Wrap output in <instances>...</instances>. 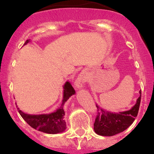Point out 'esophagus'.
<instances>
[{"label":"esophagus","instance_id":"34e87169","mask_svg":"<svg viewBox=\"0 0 154 154\" xmlns=\"http://www.w3.org/2000/svg\"><path fill=\"white\" fill-rule=\"evenodd\" d=\"M85 83V75L84 73H80L75 82V88L77 89H80L84 87Z\"/></svg>","mask_w":154,"mask_h":154}]
</instances>
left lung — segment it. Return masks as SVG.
<instances>
[{
    "label": "left lung",
    "mask_w": 154,
    "mask_h": 154,
    "mask_svg": "<svg viewBox=\"0 0 154 154\" xmlns=\"http://www.w3.org/2000/svg\"><path fill=\"white\" fill-rule=\"evenodd\" d=\"M140 96L136 103L128 111L119 113H113L100 109H98L97 116L94 123V131L102 136H113L125 131L133 123L138 113L141 99V90L139 91Z\"/></svg>",
    "instance_id": "left-lung-1"
}]
</instances>
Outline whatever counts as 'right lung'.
<instances>
[{
  "label": "right lung",
  "instance_id": "right-lung-1",
  "mask_svg": "<svg viewBox=\"0 0 154 154\" xmlns=\"http://www.w3.org/2000/svg\"><path fill=\"white\" fill-rule=\"evenodd\" d=\"M29 40H26L24 45L28 43ZM63 95L62 103L61 107L54 112L46 114H39V115H32L25 114L18 109L19 113L29 126L38 130V131L45 132L48 134H57L63 132L66 130V125L64 120L65 111L63 110V106L66 101L72 95L75 94V91L69 82L65 83L63 85Z\"/></svg>",
  "mask_w": 154,
  "mask_h": 154
}]
</instances>
